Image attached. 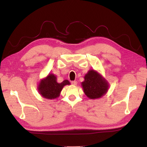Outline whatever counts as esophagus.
<instances>
[{"label": "esophagus", "mask_w": 147, "mask_h": 147, "mask_svg": "<svg viewBox=\"0 0 147 147\" xmlns=\"http://www.w3.org/2000/svg\"><path fill=\"white\" fill-rule=\"evenodd\" d=\"M71 84H73V85H74V86H76V84H77V82L76 81H72L71 82Z\"/></svg>", "instance_id": "obj_1"}]
</instances>
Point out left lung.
Segmentation results:
<instances>
[{"instance_id": "left-lung-1", "label": "left lung", "mask_w": 147, "mask_h": 147, "mask_svg": "<svg viewBox=\"0 0 147 147\" xmlns=\"http://www.w3.org/2000/svg\"><path fill=\"white\" fill-rule=\"evenodd\" d=\"M84 93L90 99L99 98L105 94L109 88L108 82L98 72L89 70L82 82Z\"/></svg>"}]
</instances>
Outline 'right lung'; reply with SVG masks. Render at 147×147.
Returning a JSON list of instances; mask_svg holds the SVG:
<instances>
[{
	"mask_svg": "<svg viewBox=\"0 0 147 147\" xmlns=\"http://www.w3.org/2000/svg\"><path fill=\"white\" fill-rule=\"evenodd\" d=\"M56 80V76L54 74H49L45 78L40 81L38 89L43 97L47 99L58 98L63 87L65 85H70L67 80H65L61 83L57 82Z\"/></svg>",
	"mask_w": 147,
	"mask_h": 147,
	"instance_id": "add662e5",
	"label": "right lung"
}]
</instances>
